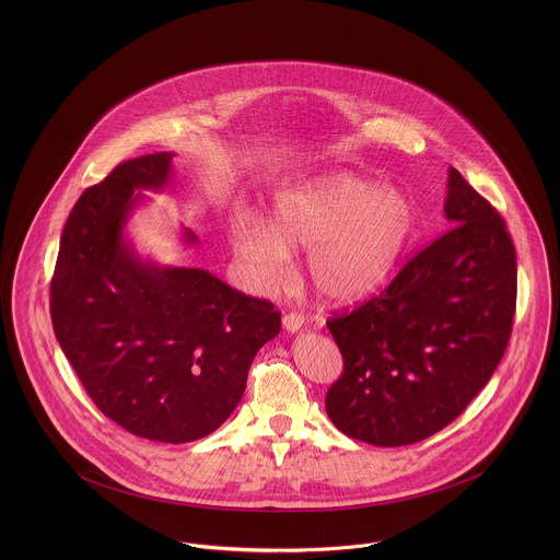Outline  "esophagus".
Segmentation results:
<instances>
[{
    "instance_id": "obj_1",
    "label": "esophagus",
    "mask_w": 560,
    "mask_h": 560,
    "mask_svg": "<svg viewBox=\"0 0 560 560\" xmlns=\"http://www.w3.org/2000/svg\"><path fill=\"white\" fill-rule=\"evenodd\" d=\"M302 325H304V317L298 315V313H288V315L283 317V327H285L290 334H295Z\"/></svg>"
}]
</instances>
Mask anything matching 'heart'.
Listing matches in <instances>:
<instances>
[{
    "label": "heart",
    "mask_w": 560,
    "mask_h": 560,
    "mask_svg": "<svg viewBox=\"0 0 560 560\" xmlns=\"http://www.w3.org/2000/svg\"><path fill=\"white\" fill-rule=\"evenodd\" d=\"M416 220L405 190L338 172L285 190L275 203L272 224L240 222L233 243L262 288L281 285L290 249H304L315 292L331 304H354L390 281Z\"/></svg>",
    "instance_id": "obj_1"
}]
</instances>
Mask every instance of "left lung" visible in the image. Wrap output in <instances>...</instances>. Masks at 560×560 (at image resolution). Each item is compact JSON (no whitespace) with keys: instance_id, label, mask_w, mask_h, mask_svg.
Segmentation results:
<instances>
[{"instance_id":"obj_1","label":"left lung","mask_w":560,"mask_h":560,"mask_svg":"<svg viewBox=\"0 0 560 560\" xmlns=\"http://www.w3.org/2000/svg\"><path fill=\"white\" fill-rule=\"evenodd\" d=\"M452 229L327 327L345 359L325 409L350 439L400 447L452 424L500 365L516 308L506 222L450 167Z\"/></svg>"}]
</instances>
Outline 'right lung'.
<instances>
[{
	"label": "right lung",
	"instance_id": "add662e5",
	"mask_svg": "<svg viewBox=\"0 0 560 560\" xmlns=\"http://www.w3.org/2000/svg\"><path fill=\"white\" fill-rule=\"evenodd\" d=\"M174 153L119 163L85 188L62 229L50 285L56 340L96 407L136 436L188 443L240 405L281 313L203 268L138 256L126 224L140 190H163ZM183 241L197 243L185 229Z\"/></svg>",
	"mask_w": 560,
	"mask_h": 560
}]
</instances>
